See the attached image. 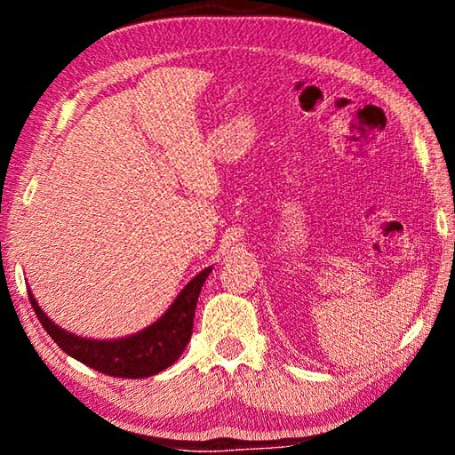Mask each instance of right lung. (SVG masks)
<instances>
[{
  "instance_id": "right-lung-1",
  "label": "right lung",
  "mask_w": 455,
  "mask_h": 455,
  "mask_svg": "<svg viewBox=\"0 0 455 455\" xmlns=\"http://www.w3.org/2000/svg\"><path fill=\"white\" fill-rule=\"evenodd\" d=\"M211 271L212 267L198 273L156 323H152L140 333L114 339V341H96V339L68 333L48 319V315L42 311V307L34 299L32 291H29V303H32L42 327L48 331V335L58 343V347L68 355L82 361L84 365L96 369L100 373L126 377V379H142V377L164 371L187 349L192 325H195V309L200 289H203Z\"/></svg>"
}]
</instances>
